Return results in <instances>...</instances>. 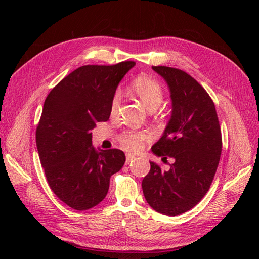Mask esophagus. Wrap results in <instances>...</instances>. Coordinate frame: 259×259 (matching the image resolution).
Masks as SVG:
<instances>
[{"mask_svg":"<svg viewBox=\"0 0 259 259\" xmlns=\"http://www.w3.org/2000/svg\"><path fill=\"white\" fill-rule=\"evenodd\" d=\"M133 160H135V156L134 155L126 154V162H125V164H130Z\"/></svg>","mask_w":259,"mask_h":259,"instance_id":"34e87169","label":"esophagus"}]
</instances>
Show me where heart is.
<instances>
[{"label":"heart","instance_id":"obj_1","mask_svg":"<svg viewBox=\"0 0 259 259\" xmlns=\"http://www.w3.org/2000/svg\"><path fill=\"white\" fill-rule=\"evenodd\" d=\"M131 91L140 100V103L149 111H154L160 107L164 98V92L161 84L149 76H138L132 82ZM121 104V94L115 92L111 99L110 112L115 115ZM150 133L145 130H127L122 132L117 140L125 150L138 152L143 144L150 139Z\"/></svg>","mask_w":259,"mask_h":259}]
</instances>
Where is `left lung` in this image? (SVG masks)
<instances>
[{
    "label": "left lung",
    "instance_id": "obj_1",
    "mask_svg": "<svg viewBox=\"0 0 259 259\" xmlns=\"http://www.w3.org/2000/svg\"><path fill=\"white\" fill-rule=\"evenodd\" d=\"M152 69L166 81L173 110L163 136L151 149L174 162L167 170L150 162L143 192L158 213L177 216L194 207L208 191L222 154V131L213 100L191 75L171 67Z\"/></svg>",
    "mask_w": 259,
    "mask_h": 259
}]
</instances>
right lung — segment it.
I'll use <instances>...</instances> for the list:
<instances>
[{
    "mask_svg": "<svg viewBox=\"0 0 259 259\" xmlns=\"http://www.w3.org/2000/svg\"><path fill=\"white\" fill-rule=\"evenodd\" d=\"M134 61L113 66L88 65L74 70L50 92L35 140L46 180L56 197L76 210L105 199L110 177L125 163L119 149L97 151L91 131L110 116L117 84Z\"/></svg>",
    "mask_w": 259,
    "mask_h": 259,
    "instance_id": "1",
    "label": "right lung"
}]
</instances>
